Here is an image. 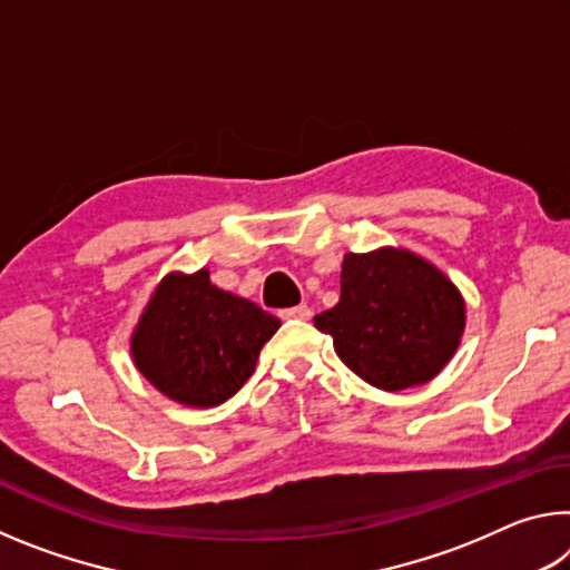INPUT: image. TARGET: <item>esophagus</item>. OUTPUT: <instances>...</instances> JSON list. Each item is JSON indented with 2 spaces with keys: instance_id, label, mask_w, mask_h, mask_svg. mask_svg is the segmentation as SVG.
Returning a JSON list of instances; mask_svg holds the SVG:
<instances>
[{
  "instance_id": "34e87169",
  "label": "esophagus",
  "mask_w": 570,
  "mask_h": 570,
  "mask_svg": "<svg viewBox=\"0 0 570 570\" xmlns=\"http://www.w3.org/2000/svg\"><path fill=\"white\" fill-rule=\"evenodd\" d=\"M278 316H282V320H308V316H312V308H308L306 304H298L294 308H284Z\"/></svg>"
}]
</instances>
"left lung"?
<instances>
[{
	"mask_svg": "<svg viewBox=\"0 0 570 570\" xmlns=\"http://www.w3.org/2000/svg\"><path fill=\"white\" fill-rule=\"evenodd\" d=\"M350 370L400 392L430 382L455 354L465 302L455 284L404 248L346 254L340 304L314 316Z\"/></svg>",
	"mask_w": 570,
	"mask_h": 570,
	"instance_id": "8db88e82",
	"label": "left lung"
}]
</instances>
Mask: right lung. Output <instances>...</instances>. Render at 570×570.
I'll return each instance as SVG.
<instances>
[{
  "mask_svg": "<svg viewBox=\"0 0 570 570\" xmlns=\"http://www.w3.org/2000/svg\"><path fill=\"white\" fill-rule=\"evenodd\" d=\"M282 322L210 284L208 272L168 274L135 326L130 352L153 387L188 407H214L244 387Z\"/></svg>",
  "mask_w": 570,
  "mask_h": 570,
  "instance_id": "right-lung-1",
  "label": "right lung"
}]
</instances>
